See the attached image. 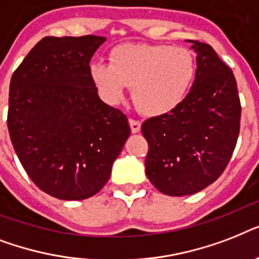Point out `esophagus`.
I'll return each mask as SVG.
<instances>
[{"label": "esophagus", "instance_id": "34e87169", "mask_svg": "<svg viewBox=\"0 0 259 259\" xmlns=\"http://www.w3.org/2000/svg\"><path fill=\"white\" fill-rule=\"evenodd\" d=\"M129 123H130V129H132V132H133V133H138V132L141 130V122L137 121V119L130 118Z\"/></svg>", "mask_w": 259, "mask_h": 259}]
</instances>
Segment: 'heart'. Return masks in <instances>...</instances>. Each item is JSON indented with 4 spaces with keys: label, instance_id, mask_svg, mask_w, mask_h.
I'll return each instance as SVG.
<instances>
[{
    "label": "heart",
    "instance_id": "1",
    "mask_svg": "<svg viewBox=\"0 0 259 259\" xmlns=\"http://www.w3.org/2000/svg\"><path fill=\"white\" fill-rule=\"evenodd\" d=\"M196 58L185 47L122 44L110 52V64L94 62L90 75L110 103L121 101L127 86L146 115H162L180 106L196 78Z\"/></svg>",
    "mask_w": 259,
    "mask_h": 259
}]
</instances>
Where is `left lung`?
Returning <instances> with one entry per match:
<instances>
[{"mask_svg":"<svg viewBox=\"0 0 259 259\" xmlns=\"http://www.w3.org/2000/svg\"><path fill=\"white\" fill-rule=\"evenodd\" d=\"M189 41L197 55V71L188 95L170 113L141 126L149 145L146 176L169 196L192 195L212 184L233 156L241 125L233 71L212 47Z\"/></svg>","mask_w":259,"mask_h":259,"instance_id":"8db88e82","label":"left lung"}]
</instances>
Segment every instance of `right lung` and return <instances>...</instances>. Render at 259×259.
Returning <instances> with one entry per match:
<instances>
[{
    "label": "right lung",
    "instance_id": "add662e5",
    "mask_svg": "<svg viewBox=\"0 0 259 259\" xmlns=\"http://www.w3.org/2000/svg\"><path fill=\"white\" fill-rule=\"evenodd\" d=\"M102 36L44 37L13 72L8 129L30 180L51 196L83 200L103 188L130 136L90 75Z\"/></svg>",
    "mask_w": 259,
    "mask_h": 259
}]
</instances>
